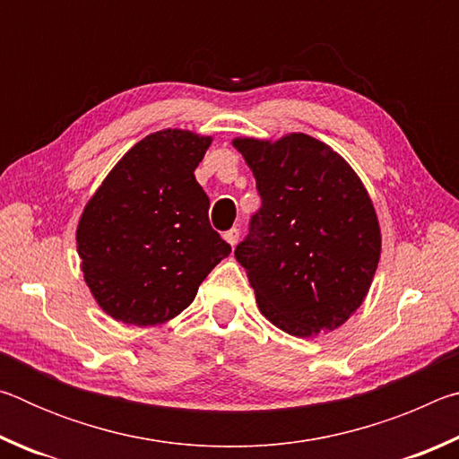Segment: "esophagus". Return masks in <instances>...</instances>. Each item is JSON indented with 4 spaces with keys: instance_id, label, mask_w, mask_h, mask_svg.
Returning a JSON list of instances; mask_svg holds the SVG:
<instances>
[{
    "instance_id": "1",
    "label": "esophagus",
    "mask_w": 459,
    "mask_h": 459,
    "mask_svg": "<svg viewBox=\"0 0 459 459\" xmlns=\"http://www.w3.org/2000/svg\"><path fill=\"white\" fill-rule=\"evenodd\" d=\"M224 240H227L230 247H235L238 243V229H230L224 232Z\"/></svg>"
}]
</instances>
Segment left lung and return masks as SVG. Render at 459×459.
I'll use <instances>...</instances> for the list:
<instances>
[{"label":"left lung","mask_w":459,"mask_h":459,"mask_svg":"<svg viewBox=\"0 0 459 459\" xmlns=\"http://www.w3.org/2000/svg\"><path fill=\"white\" fill-rule=\"evenodd\" d=\"M232 143L261 196L235 248L261 314L291 336L338 328L360 307L380 257L378 221L359 176L306 134Z\"/></svg>","instance_id":"left-lung-1"}]
</instances>
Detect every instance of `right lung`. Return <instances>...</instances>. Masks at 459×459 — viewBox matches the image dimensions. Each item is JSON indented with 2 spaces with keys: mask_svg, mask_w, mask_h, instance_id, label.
Returning a JSON list of instances; mask_svg holds the SVG:
<instances>
[{
  "mask_svg": "<svg viewBox=\"0 0 459 459\" xmlns=\"http://www.w3.org/2000/svg\"><path fill=\"white\" fill-rule=\"evenodd\" d=\"M208 145L211 137L180 129L147 135L84 208L76 230L84 281L115 320L153 325L178 316L230 255L194 178Z\"/></svg>",
  "mask_w": 459,
  "mask_h": 459,
  "instance_id": "add662e5",
  "label": "right lung"
}]
</instances>
